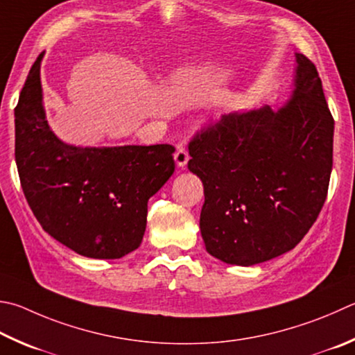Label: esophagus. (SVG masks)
<instances>
[{
  "mask_svg": "<svg viewBox=\"0 0 355 355\" xmlns=\"http://www.w3.org/2000/svg\"><path fill=\"white\" fill-rule=\"evenodd\" d=\"M173 159H175V163H177L178 167H184L186 164H188V161H189L188 150H186L183 146H180L178 149L175 150V153H173Z\"/></svg>",
  "mask_w": 355,
  "mask_h": 355,
  "instance_id": "esophagus-1",
  "label": "esophagus"
}]
</instances>
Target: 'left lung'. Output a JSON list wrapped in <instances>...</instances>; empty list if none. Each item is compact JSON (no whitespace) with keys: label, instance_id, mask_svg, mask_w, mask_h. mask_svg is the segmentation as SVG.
<instances>
[{"label":"left lung","instance_id":"1","mask_svg":"<svg viewBox=\"0 0 355 355\" xmlns=\"http://www.w3.org/2000/svg\"><path fill=\"white\" fill-rule=\"evenodd\" d=\"M290 99L223 114L189 143L202 180L206 251L250 267L287 253L317 220L329 188L334 118L313 63L295 54Z\"/></svg>","mask_w":355,"mask_h":355}]
</instances>
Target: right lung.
<instances>
[{
  "label": "right lung",
  "instance_id": "1",
  "mask_svg": "<svg viewBox=\"0 0 355 355\" xmlns=\"http://www.w3.org/2000/svg\"><path fill=\"white\" fill-rule=\"evenodd\" d=\"M40 55L15 108V161L42 228L77 254L119 259L143 241L147 202L175 171L169 144L83 147L51 130Z\"/></svg>",
  "mask_w": 355,
  "mask_h": 355
}]
</instances>
